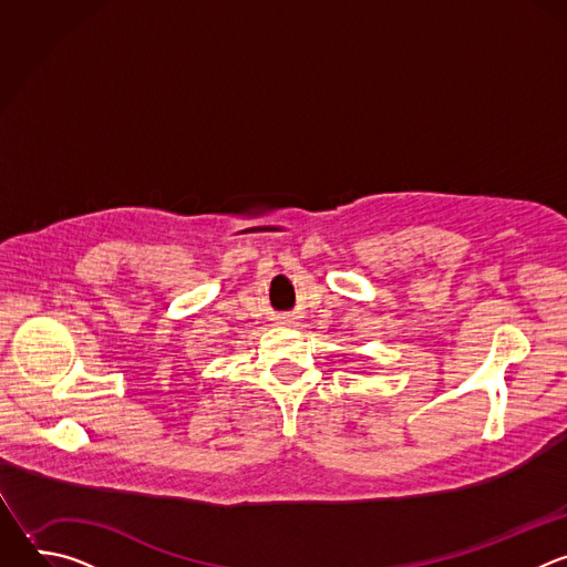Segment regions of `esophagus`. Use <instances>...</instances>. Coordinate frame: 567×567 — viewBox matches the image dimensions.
I'll list each match as a JSON object with an SVG mask.
<instances>
[{
  "label": "esophagus",
  "mask_w": 567,
  "mask_h": 567,
  "mask_svg": "<svg viewBox=\"0 0 567 567\" xmlns=\"http://www.w3.org/2000/svg\"><path fill=\"white\" fill-rule=\"evenodd\" d=\"M285 322H291V320H285Z\"/></svg>",
  "instance_id": "1"
}]
</instances>
